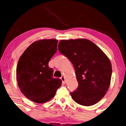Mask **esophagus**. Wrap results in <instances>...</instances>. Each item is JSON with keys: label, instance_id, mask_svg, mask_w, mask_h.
Here are the masks:
<instances>
[{"label": "esophagus", "instance_id": "obj_1", "mask_svg": "<svg viewBox=\"0 0 126 126\" xmlns=\"http://www.w3.org/2000/svg\"><path fill=\"white\" fill-rule=\"evenodd\" d=\"M60 79H61V80H62V82H63V84H64V83H65V81H64V80H65V78H64V76H62V77L60 78Z\"/></svg>", "mask_w": 126, "mask_h": 126}]
</instances>
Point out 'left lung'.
Listing matches in <instances>:
<instances>
[{
    "instance_id": "8db88e82",
    "label": "left lung",
    "mask_w": 126,
    "mask_h": 126,
    "mask_svg": "<svg viewBox=\"0 0 126 126\" xmlns=\"http://www.w3.org/2000/svg\"><path fill=\"white\" fill-rule=\"evenodd\" d=\"M58 49L74 66L79 85L70 92L73 100L84 106L99 102L110 85L112 67L107 56L86 39L61 40Z\"/></svg>"
}]
</instances>
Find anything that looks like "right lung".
Listing matches in <instances>:
<instances>
[{
    "instance_id": "obj_1",
    "label": "right lung",
    "mask_w": 126,
    "mask_h": 126,
    "mask_svg": "<svg viewBox=\"0 0 126 126\" xmlns=\"http://www.w3.org/2000/svg\"><path fill=\"white\" fill-rule=\"evenodd\" d=\"M58 41L54 39L37 41L25 50L17 64L18 86L27 98L44 103L54 97L62 85L59 78H53V69L48 62L57 51Z\"/></svg>"
}]
</instances>
